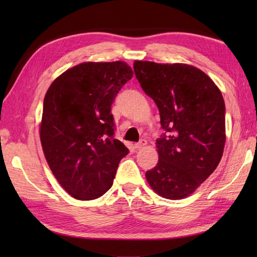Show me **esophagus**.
Listing matches in <instances>:
<instances>
[{"label": "esophagus", "mask_w": 257, "mask_h": 257, "mask_svg": "<svg viewBox=\"0 0 257 257\" xmlns=\"http://www.w3.org/2000/svg\"><path fill=\"white\" fill-rule=\"evenodd\" d=\"M147 145V140H145V139H141L139 143H137V144H135V148L136 149H140V148H144V147Z\"/></svg>", "instance_id": "obj_1"}]
</instances>
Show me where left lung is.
Segmentation results:
<instances>
[{
	"label": "left lung",
	"instance_id": "1",
	"mask_svg": "<svg viewBox=\"0 0 257 257\" xmlns=\"http://www.w3.org/2000/svg\"><path fill=\"white\" fill-rule=\"evenodd\" d=\"M141 88L159 109V161L146 178L162 198L190 195L211 176L225 144V103L213 80L187 64L136 61Z\"/></svg>",
	"mask_w": 257,
	"mask_h": 257
}]
</instances>
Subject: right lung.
Instances as JSON below:
<instances>
[{
	"label": "right lung",
	"instance_id": "obj_1",
	"mask_svg": "<svg viewBox=\"0 0 257 257\" xmlns=\"http://www.w3.org/2000/svg\"><path fill=\"white\" fill-rule=\"evenodd\" d=\"M133 69L123 62L83 63L63 73L43 105L41 143L59 184L77 200L111 188L128 148L114 139L111 105Z\"/></svg>",
	"mask_w": 257,
	"mask_h": 257
}]
</instances>
